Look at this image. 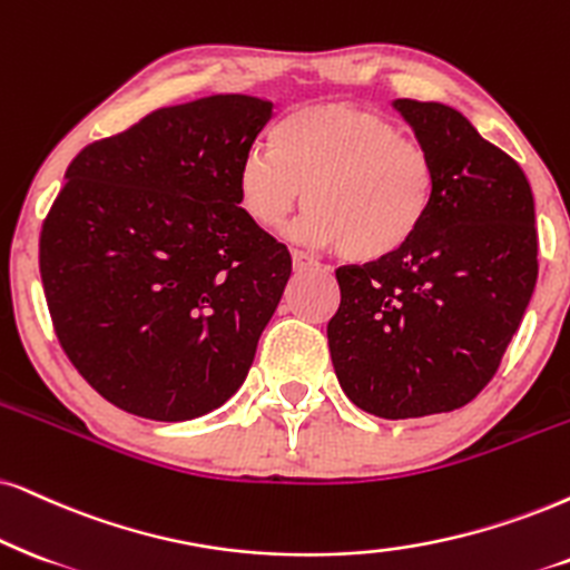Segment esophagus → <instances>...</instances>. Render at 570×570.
<instances>
[{"label": "esophagus", "mask_w": 570, "mask_h": 570, "mask_svg": "<svg viewBox=\"0 0 570 570\" xmlns=\"http://www.w3.org/2000/svg\"><path fill=\"white\" fill-rule=\"evenodd\" d=\"M292 265H294V271H297V273L309 271V268H318V263H315L313 257L305 255V252H299V249L292 252Z\"/></svg>", "instance_id": "obj_1"}]
</instances>
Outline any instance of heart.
<instances>
[{
  "instance_id": "obj_1",
  "label": "heart",
  "mask_w": 570,
  "mask_h": 570,
  "mask_svg": "<svg viewBox=\"0 0 570 570\" xmlns=\"http://www.w3.org/2000/svg\"><path fill=\"white\" fill-rule=\"evenodd\" d=\"M236 194L257 228H276L302 202L299 236L352 263L397 255L426 226L436 197L431 157L386 115L344 102L297 107L252 147Z\"/></svg>"
}]
</instances>
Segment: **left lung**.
<instances>
[{"label": "left lung", "instance_id": "left-lung-1", "mask_svg": "<svg viewBox=\"0 0 570 570\" xmlns=\"http://www.w3.org/2000/svg\"><path fill=\"white\" fill-rule=\"evenodd\" d=\"M392 105L434 165V207L397 255L336 271L328 350L344 394L400 421L463 407L492 381L539 265L521 165L452 107Z\"/></svg>", "mask_w": 570, "mask_h": 570}]
</instances>
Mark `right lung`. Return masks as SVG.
<instances>
[{
    "label": "right lung",
    "mask_w": 570,
    "mask_h": 570,
    "mask_svg": "<svg viewBox=\"0 0 570 570\" xmlns=\"http://www.w3.org/2000/svg\"><path fill=\"white\" fill-rule=\"evenodd\" d=\"M273 102L213 94L149 112L65 170L39 268L65 355L107 402L191 421L247 379L292 257L239 207Z\"/></svg>",
    "instance_id": "obj_1"
}]
</instances>
